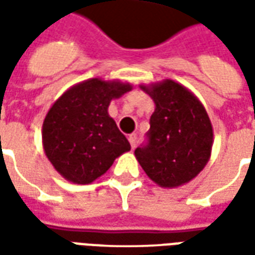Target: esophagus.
<instances>
[{
  "label": "esophagus",
  "instance_id": "esophagus-1",
  "mask_svg": "<svg viewBox=\"0 0 255 255\" xmlns=\"http://www.w3.org/2000/svg\"><path fill=\"white\" fill-rule=\"evenodd\" d=\"M129 143H130V147L134 149L136 147V143H137V136L136 134H130L129 136Z\"/></svg>",
  "mask_w": 255,
  "mask_h": 255
}]
</instances>
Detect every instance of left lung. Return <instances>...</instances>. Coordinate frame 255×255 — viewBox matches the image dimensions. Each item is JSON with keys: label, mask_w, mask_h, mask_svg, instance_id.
Listing matches in <instances>:
<instances>
[{"label": "left lung", "mask_w": 255, "mask_h": 255, "mask_svg": "<svg viewBox=\"0 0 255 255\" xmlns=\"http://www.w3.org/2000/svg\"><path fill=\"white\" fill-rule=\"evenodd\" d=\"M154 102L149 143L134 150L157 186L173 189L193 180L210 160L213 126L203 103L176 81L140 85Z\"/></svg>", "instance_id": "left-lung-1"}]
</instances>
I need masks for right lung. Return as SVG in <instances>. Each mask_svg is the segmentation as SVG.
Here are the masks:
<instances>
[{
  "instance_id": "obj_1",
  "label": "right lung",
  "mask_w": 255,
  "mask_h": 255,
  "mask_svg": "<svg viewBox=\"0 0 255 255\" xmlns=\"http://www.w3.org/2000/svg\"><path fill=\"white\" fill-rule=\"evenodd\" d=\"M132 91L119 79L91 78L66 89L42 123L48 160L65 180L89 184L112 166L130 144L108 113L113 99Z\"/></svg>"
}]
</instances>
